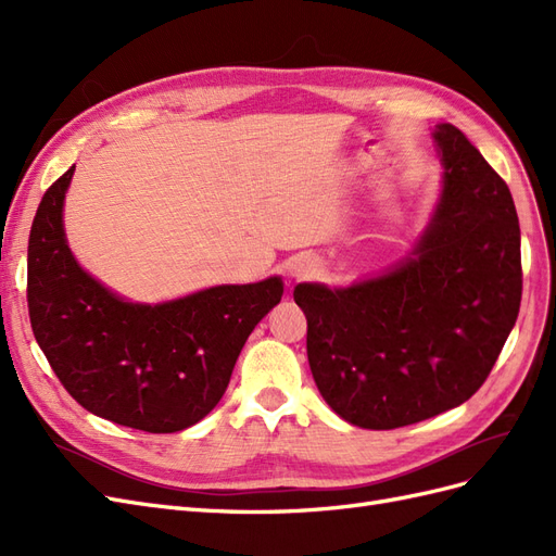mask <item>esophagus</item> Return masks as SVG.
<instances>
[{
    "instance_id": "1",
    "label": "esophagus",
    "mask_w": 556,
    "mask_h": 556,
    "mask_svg": "<svg viewBox=\"0 0 556 556\" xmlns=\"http://www.w3.org/2000/svg\"><path fill=\"white\" fill-rule=\"evenodd\" d=\"M315 271H317V262L313 257H308V255L292 257L290 264H288V276L294 278V280L311 278Z\"/></svg>"
}]
</instances>
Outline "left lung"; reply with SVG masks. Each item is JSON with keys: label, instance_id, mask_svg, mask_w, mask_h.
<instances>
[{"label": "left lung", "instance_id": "8db88e82", "mask_svg": "<svg viewBox=\"0 0 556 556\" xmlns=\"http://www.w3.org/2000/svg\"><path fill=\"white\" fill-rule=\"evenodd\" d=\"M443 192L406 260L348 288L299 282L315 384L362 429L462 406L490 376L521 301L519 220L508 185L464 134L433 129Z\"/></svg>", "mask_w": 556, "mask_h": 556}]
</instances>
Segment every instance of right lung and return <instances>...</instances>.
<instances>
[{
	"label": "right lung",
	"mask_w": 556,
	"mask_h": 556,
	"mask_svg": "<svg viewBox=\"0 0 556 556\" xmlns=\"http://www.w3.org/2000/svg\"><path fill=\"white\" fill-rule=\"evenodd\" d=\"M76 166L46 190L29 231L27 306L35 339L83 408L148 433L182 431L223 399L282 280L215 285L162 304H134L83 268L66 243L64 194Z\"/></svg>",
	"instance_id": "obj_1"
}]
</instances>
